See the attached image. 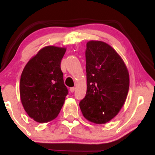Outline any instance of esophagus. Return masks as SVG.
<instances>
[{"mask_svg":"<svg viewBox=\"0 0 155 155\" xmlns=\"http://www.w3.org/2000/svg\"><path fill=\"white\" fill-rule=\"evenodd\" d=\"M74 91H75V87H70V91L71 92V93L74 92Z\"/></svg>","mask_w":155,"mask_h":155,"instance_id":"1","label":"esophagus"}]
</instances>
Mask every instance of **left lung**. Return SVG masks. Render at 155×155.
Segmentation results:
<instances>
[{
  "instance_id": "left-lung-1",
  "label": "left lung",
  "mask_w": 155,
  "mask_h": 155,
  "mask_svg": "<svg viewBox=\"0 0 155 155\" xmlns=\"http://www.w3.org/2000/svg\"><path fill=\"white\" fill-rule=\"evenodd\" d=\"M86 47L87 91L79 107L87 121L106 124L125 103L129 73L121 56L107 43L91 40Z\"/></svg>"
}]
</instances>
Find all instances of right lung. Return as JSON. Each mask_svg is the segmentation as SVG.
<instances>
[{
    "mask_svg": "<svg viewBox=\"0 0 155 155\" xmlns=\"http://www.w3.org/2000/svg\"><path fill=\"white\" fill-rule=\"evenodd\" d=\"M66 48L45 46L25 67L19 85L20 98L30 118L46 123L58 115L68 90L64 85L61 61Z\"/></svg>",
    "mask_w": 155,
    "mask_h": 155,
    "instance_id": "add662e5",
    "label": "right lung"
}]
</instances>
